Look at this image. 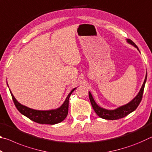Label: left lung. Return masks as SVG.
Instances as JSON below:
<instances>
[{"label":"left lung","mask_w":152,"mask_h":152,"mask_svg":"<svg viewBox=\"0 0 152 152\" xmlns=\"http://www.w3.org/2000/svg\"><path fill=\"white\" fill-rule=\"evenodd\" d=\"M127 41L129 43L133 45L139 50L137 46L135 45V43L133 42L132 40L127 39ZM146 80H147V75L145 76V80L143 82V84L142 86H141L140 92H139V93L137 96L135 97V99H133L132 101L130 102H129L128 104L123 105V106L120 107L118 108V109H115V110H107V109H102V108L100 107L99 106H98L97 104L94 101V99L93 97H92L91 93L89 92L88 94H89L90 101L91 102L92 108H93V109L94 110L95 113H96L100 117L102 118V119H104L107 120H117V119H121V118L125 117L129 114V113L134 111V110L137 109V107L139 106V104H140V103L141 101V99H142L143 90H144V87H145Z\"/></svg>","instance_id":"left-lung-1"}]
</instances>
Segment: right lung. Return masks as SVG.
<instances>
[{
	"instance_id": "add662e5",
	"label": "right lung",
	"mask_w": 152,
	"mask_h": 152,
	"mask_svg": "<svg viewBox=\"0 0 152 152\" xmlns=\"http://www.w3.org/2000/svg\"><path fill=\"white\" fill-rule=\"evenodd\" d=\"M75 89L76 88L70 92V93L67 96L66 101L60 108L50 110H37L23 106L15 99L11 92V94L15 107L21 114L26 116L33 121L40 124L54 125L61 122L66 119L68 113L69 98Z\"/></svg>"
}]
</instances>
